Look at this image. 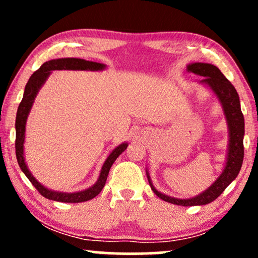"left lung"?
Listing matches in <instances>:
<instances>
[{"instance_id":"left-lung-1","label":"left lung","mask_w":258,"mask_h":258,"mask_svg":"<svg viewBox=\"0 0 258 258\" xmlns=\"http://www.w3.org/2000/svg\"><path fill=\"white\" fill-rule=\"evenodd\" d=\"M188 72L202 76V82L209 86L217 97L220 98L222 105L224 108L225 116L228 119L229 125V151L227 164L223 169L220 177L209 189L203 191L201 195L188 200H178L174 197L163 195L157 191L151 185L150 178L148 176V181L153 189V191L165 202L177 204L183 207L191 206H203V204L211 203L217 199L225 188L237 177L239 170H241L243 157H244V146H243V136H244V117H243L241 104H239V97L235 87L232 86L230 81L225 77L221 70L209 63H192L188 66Z\"/></svg>"}]
</instances>
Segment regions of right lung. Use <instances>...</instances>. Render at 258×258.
<instances>
[{"label":"right lung","mask_w":258,"mask_h":258,"mask_svg":"<svg viewBox=\"0 0 258 258\" xmlns=\"http://www.w3.org/2000/svg\"><path fill=\"white\" fill-rule=\"evenodd\" d=\"M104 64L96 62H90L86 61L82 58H57V59H51L42 64L33 75L30 76L29 81H28L26 89H24L23 98L21 101L17 109L16 114V122H15V128H16V140H15V150H16V158L19 162V165L21 170L24 172V175L27 176L28 179L31 182L38 192L42 196L45 197L48 200L57 201V202H66V203H79V202H86L94 199L95 196H97L101 192V190L103 189L107 181L109 170H110L112 163H114L116 158L121 155L123 151L126 149L128 144L122 143L121 146H118L114 151L109 155V157L105 160L103 167H102L100 177H98L96 184H94L91 188L84 190V191L80 192H74V194H63V192H56L51 191L47 188H44L43 185L40 184L36 179L33 177V175L30 174L28 170L26 162H24L23 157V143H24V133H26V122L28 114H29L31 105L36 97L37 91L40 90L42 84L45 82L47 77L49 76L51 70H102L104 69Z\"/></svg>","instance_id":"add662e5"}]
</instances>
